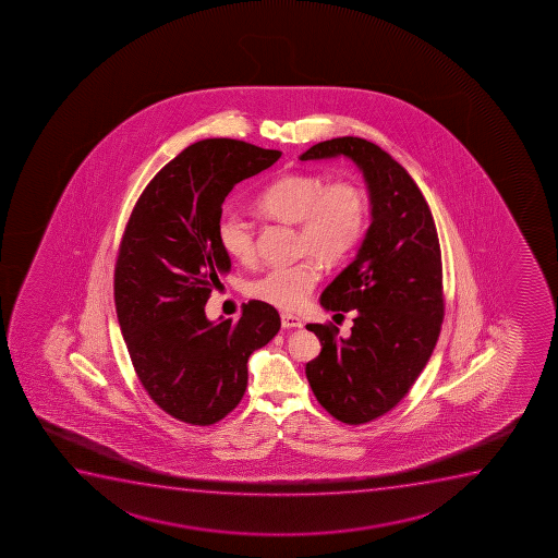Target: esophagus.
I'll use <instances>...</instances> for the list:
<instances>
[{
  "mask_svg": "<svg viewBox=\"0 0 558 558\" xmlns=\"http://www.w3.org/2000/svg\"><path fill=\"white\" fill-rule=\"evenodd\" d=\"M282 317V327L283 328H301L302 322L296 317V315L293 314H282L280 315Z\"/></svg>",
  "mask_w": 558,
  "mask_h": 558,
  "instance_id": "34e87169",
  "label": "esophagus"
}]
</instances>
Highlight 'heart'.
<instances>
[{"label": "heart", "instance_id": "obj_1", "mask_svg": "<svg viewBox=\"0 0 558 558\" xmlns=\"http://www.w3.org/2000/svg\"><path fill=\"white\" fill-rule=\"evenodd\" d=\"M257 209L267 217L296 223V254L301 262L278 265L254 278L250 296L282 310L304 304L319 278V265H336L361 243L366 230L367 202L359 184L327 183L314 173H289L263 189ZM218 243L239 263L256 256L254 223L241 210H226L218 222Z\"/></svg>", "mask_w": 558, "mask_h": 558}]
</instances>
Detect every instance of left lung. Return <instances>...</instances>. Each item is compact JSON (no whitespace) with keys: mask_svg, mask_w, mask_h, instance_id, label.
I'll return each instance as SVG.
<instances>
[{"mask_svg":"<svg viewBox=\"0 0 558 558\" xmlns=\"http://www.w3.org/2000/svg\"><path fill=\"white\" fill-rule=\"evenodd\" d=\"M353 158L372 196L359 254L322 295L323 308L354 312L349 338L310 323L322 353L306 364L317 401L349 426L398 405L432 356L445 319L442 259L432 210L411 175L379 145L343 136L312 145L301 160Z\"/></svg>","mask_w":558,"mask_h":558,"instance_id":"left-lung-1","label":"left lung"}]
</instances>
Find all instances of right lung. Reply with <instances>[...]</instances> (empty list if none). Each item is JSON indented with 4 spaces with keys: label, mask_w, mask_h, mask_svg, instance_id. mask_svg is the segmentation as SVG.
Wrapping results in <instances>:
<instances>
[{
    "label": "right lung",
    "mask_w": 558,
    "mask_h": 558,
    "mask_svg": "<svg viewBox=\"0 0 558 558\" xmlns=\"http://www.w3.org/2000/svg\"><path fill=\"white\" fill-rule=\"evenodd\" d=\"M280 157L241 140L189 145L145 186L121 236L113 299L132 366L149 398L191 426L239 405L250 354L280 330L267 302H246L239 322L210 323L204 308L231 267L218 243L223 199Z\"/></svg>",
    "instance_id": "right-lung-1"
}]
</instances>
